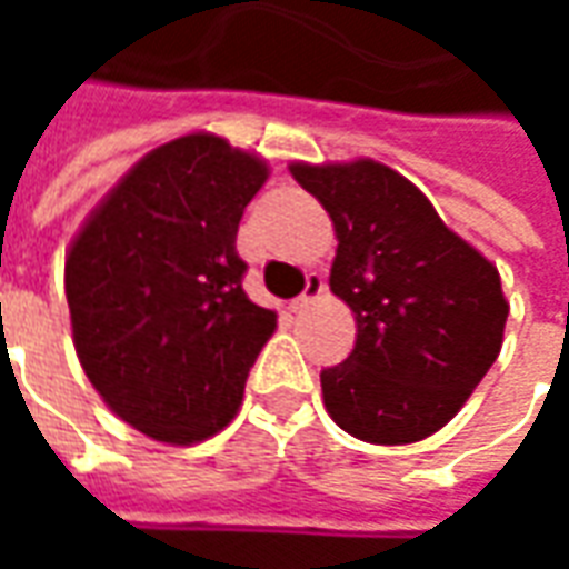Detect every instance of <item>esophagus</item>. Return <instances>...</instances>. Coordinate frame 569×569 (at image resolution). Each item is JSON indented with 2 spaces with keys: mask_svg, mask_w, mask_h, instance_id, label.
<instances>
[{
  "mask_svg": "<svg viewBox=\"0 0 569 569\" xmlns=\"http://www.w3.org/2000/svg\"><path fill=\"white\" fill-rule=\"evenodd\" d=\"M322 292H326V280H322L320 273H308L305 292L289 301V310H292V313H301V310H308L313 301H320Z\"/></svg>",
  "mask_w": 569,
  "mask_h": 569,
  "instance_id": "1",
  "label": "esophagus"
}]
</instances>
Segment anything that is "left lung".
I'll return each mask as SVG.
<instances>
[{
  "instance_id": "1",
  "label": "left lung",
  "mask_w": 569,
  "mask_h": 569,
  "mask_svg": "<svg viewBox=\"0 0 569 569\" xmlns=\"http://www.w3.org/2000/svg\"><path fill=\"white\" fill-rule=\"evenodd\" d=\"M289 173L332 219L329 286L357 317L350 357L320 371L326 411L371 445L427 439L500 357V273L383 163H292Z\"/></svg>"
}]
</instances>
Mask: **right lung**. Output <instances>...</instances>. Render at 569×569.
<instances>
[{"instance_id":"1","label":"right lung","mask_w":569,"mask_h":569,"mask_svg":"<svg viewBox=\"0 0 569 569\" xmlns=\"http://www.w3.org/2000/svg\"><path fill=\"white\" fill-rule=\"evenodd\" d=\"M268 179L259 154L188 133L149 151L67 256L76 353L118 418L191 445L234 418L277 313L243 292L237 224Z\"/></svg>"}]
</instances>
